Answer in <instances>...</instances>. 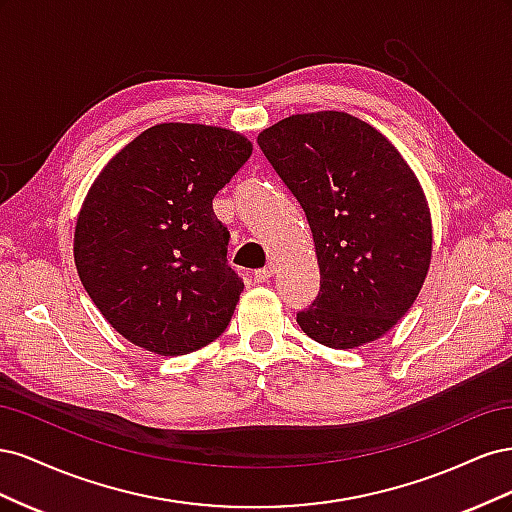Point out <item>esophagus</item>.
<instances>
[{
	"instance_id": "34e87169",
	"label": "esophagus",
	"mask_w": 512,
	"mask_h": 512,
	"mask_svg": "<svg viewBox=\"0 0 512 512\" xmlns=\"http://www.w3.org/2000/svg\"><path fill=\"white\" fill-rule=\"evenodd\" d=\"M273 273H275V267H273V265H269V267H265V269H258V271H254V280H256L258 284L269 282L271 277H273Z\"/></svg>"
}]
</instances>
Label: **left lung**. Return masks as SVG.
Returning <instances> with one entry per match:
<instances>
[{"label":"left lung","instance_id":"8db88e82","mask_svg":"<svg viewBox=\"0 0 512 512\" xmlns=\"http://www.w3.org/2000/svg\"><path fill=\"white\" fill-rule=\"evenodd\" d=\"M312 228L320 292L297 314L314 342L350 350L404 318L431 265L427 196L397 147L342 111L290 115L258 134Z\"/></svg>","mask_w":512,"mask_h":512}]
</instances>
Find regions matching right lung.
<instances>
[{"label": "right lung", "instance_id": "add662e5", "mask_svg": "<svg viewBox=\"0 0 512 512\" xmlns=\"http://www.w3.org/2000/svg\"><path fill=\"white\" fill-rule=\"evenodd\" d=\"M250 138L205 123H158L91 183L74 265L104 320L134 346L179 356L218 339L243 282L226 265L213 198L252 156Z\"/></svg>", "mask_w": 512, "mask_h": 512}]
</instances>
